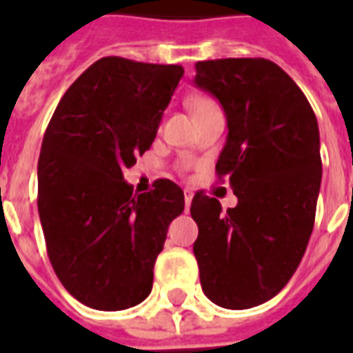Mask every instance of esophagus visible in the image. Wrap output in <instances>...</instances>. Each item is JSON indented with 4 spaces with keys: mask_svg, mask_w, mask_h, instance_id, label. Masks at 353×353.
I'll return each instance as SVG.
<instances>
[{
    "mask_svg": "<svg viewBox=\"0 0 353 353\" xmlns=\"http://www.w3.org/2000/svg\"><path fill=\"white\" fill-rule=\"evenodd\" d=\"M192 198H194V192L192 190H185V203H187V209H190V203H192Z\"/></svg>",
    "mask_w": 353,
    "mask_h": 353,
    "instance_id": "1",
    "label": "esophagus"
}]
</instances>
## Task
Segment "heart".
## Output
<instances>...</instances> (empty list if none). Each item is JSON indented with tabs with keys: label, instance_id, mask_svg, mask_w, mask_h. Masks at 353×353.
I'll list each match as a JSON object with an SVG mask.
<instances>
[{
	"label": "heart",
	"instance_id": "heart-1",
	"mask_svg": "<svg viewBox=\"0 0 353 353\" xmlns=\"http://www.w3.org/2000/svg\"><path fill=\"white\" fill-rule=\"evenodd\" d=\"M210 102H212V101H207V99H198V101H194L192 102L194 112H196V110H199V108L207 106V104H210Z\"/></svg>",
	"mask_w": 353,
	"mask_h": 353
}]
</instances>
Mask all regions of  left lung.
<instances>
[{
  "label": "left lung",
  "instance_id": "1",
  "mask_svg": "<svg viewBox=\"0 0 353 353\" xmlns=\"http://www.w3.org/2000/svg\"><path fill=\"white\" fill-rule=\"evenodd\" d=\"M194 84L225 112L216 172L238 198L223 212L216 198L194 196L199 280L214 304L247 310L273 299L306 252L323 179L317 117L290 74L265 58L198 62Z\"/></svg>",
  "mask_w": 353,
  "mask_h": 353
}]
</instances>
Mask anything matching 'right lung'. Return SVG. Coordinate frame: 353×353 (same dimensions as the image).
<instances>
[{
  "label": "right lung",
  "mask_w": 353,
  "mask_h": 353,
  "mask_svg": "<svg viewBox=\"0 0 353 353\" xmlns=\"http://www.w3.org/2000/svg\"><path fill=\"white\" fill-rule=\"evenodd\" d=\"M183 73L101 58L65 91L46 130L38 214L47 254L63 288L93 310H128L150 295L168 225L185 209L170 179L137 196L122 176L154 143Z\"/></svg>",
  "instance_id": "add662e5"
}]
</instances>
